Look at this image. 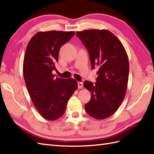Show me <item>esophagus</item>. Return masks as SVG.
Instances as JSON below:
<instances>
[{"instance_id":"obj_1","label":"esophagus","mask_w":154,"mask_h":154,"mask_svg":"<svg viewBox=\"0 0 154 154\" xmlns=\"http://www.w3.org/2000/svg\"><path fill=\"white\" fill-rule=\"evenodd\" d=\"M83 87V83L82 82H78V88H82Z\"/></svg>"}]
</instances>
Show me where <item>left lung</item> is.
<instances>
[{"label": "left lung", "instance_id": "left-lung-1", "mask_svg": "<svg viewBox=\"0 0 154 154\" xmlns=\"http://www.w3.org/2000/svg\"><path fill=\"white\" fill-rule=\"evenodd\" d=\"M76 35L87 49L92 69L100 67L96 83L86 81L83 84L91 93L85 111L95 119H106L119 108L126 94L129 73L127 54L121 42L108 30H85Z\"/></svg>", "mask_w": 154, "mask_h": 154}]
</instances>
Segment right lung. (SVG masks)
Returning <instances> with one entry per match:
<instances>
[{
    "mask_svg": "<svg viewBox=\"0 0 154 154\" xmlns=\"http://www.w3.org/2000/svg\"><path fill=\"white\" fill-rule=\"evenodd\" d=\"M74 35V31H40L27 46L23 64L25 83L35 108L47 120L63 116L78 87L74 79L56 78L52 73L56 70L60 48Z\"/></svg>",
    "mask_w": 154,
    "mask_h": 154,
    "instance_id": "obj_1",
    "label": "right lung"
}]
</instances>
